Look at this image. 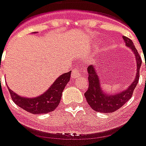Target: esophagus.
<instances>
[{"label": "esophagus", "mask_w": 146, "mask_h": 146, "mask_svg": "<svg viewBox=\"0 0 146 146\" xmlns=\"http://www.w3.org/2000/svg\"><path fill=\"white\" fill-rule=\"evenodd\" d=\"M81 75H84L83 73H81V71L78 70V69H74L73 70L72 73V79H76V78H80Z\"/></svg>", "instance_id": "obj_1"}]
</instances>
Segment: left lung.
I'll use <instances>...</instances> for the list:
<instances>
[{
  "instance_id": "1",
  "label": "left lung",
  "mask_w": 146,
  "mask_h": 146,
  "mask_svg": "<svg viewBox=\"0 0 146 146\" xmlns=\"http://www.w3.org/2000/svg\"><path fill=\"white\" fill-rule=\"evenodd\" d=\"M123 38L126 46L131 48L136 57L137 66L136 78L127 90H125L122 92L115 93L114 95L113 94L109 95V94H106L104 91L102 90L100 80L97 74V72L95 69V66L93 65L89 66L87 68L88 74H89V78H88L89 88L84 94V96L86 97L89 105L94 110L97 112H101L104 113H113L121 108L132 97L133 90L139 81V69L142 64V60L131 39L126 36H123Z\"/></svg>"
}]
</instances>
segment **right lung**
<instances>
[{
  "label": "right lung",
  "instance_id": "1",
  "mask_svg": "<svg viewBox=\"0 0 146 146\" xmlns=\"http://www.w3.org/2000/svg\"><path fill=\"white\" fill-rule=\"evenodd\" d=\"M71 72L60 76L46 92L38 97L31 98L21 97L9 88L8 90L13 102L25 110L33 114L48 113L54 110L59 105L62 92L70 80Z\"/></svg>",
  "mask_w": 146,
  "mask_h": 146
}]
</instances>
